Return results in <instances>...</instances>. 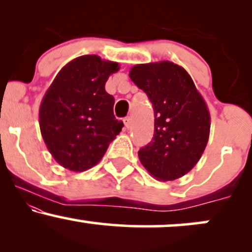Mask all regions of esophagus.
<instances>
[{
  "label": "esophagus",
  "instance_id": "esophagus-1",
  "mask_svg": "<svg viewBox=\"0 0 252 252\" xmlns=\"http://www.w3.org/2000/svg\"><path fill=\"white\" fill-rule=\"evenodd\" d=\"M123 122H124V126H126V129H129L130 126H131V118H130V117H126V118H124Z\"/></svg>",
  "mask_w": 252,
  "mask_h": 252
}]
</instances>
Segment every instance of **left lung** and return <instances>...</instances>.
Returning a JSON list of instances; mask_svg holds the SVG:
<instances>
[{"label": "left lung", "mask_w": 252, "mask_h": 252, "mask_svg": "<svg viewBox=\"0 0 252 252\" xmlns=\"http://www.w3.org/2000/svg\"><path fill=\"white\" fill-rule=\"evenodd\" d=\"M130 79L154 108V137L138 158L158 180L173 181L189 172L209 142L211 117L189 72L170 62L138 63Z\"/></svg>", "instance_id": "left-lung-1"}]
</instances>
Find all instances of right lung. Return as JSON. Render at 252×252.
<instances>
[{
	"label": "right lung",
	"instance_id": "add662e5",
	"mask_svg": "<svg viewBox=\"0 0 252 252\" xmlns=\"http://www.w3.org/2000/svg\"><path fill=\"white\" fill-rule=\"evenodd\" d=\"M118 63L91 54L71 60L58 72L39 109L43 142L54 160L72 172L99 162L123 123L114 116L115 98L105 83Z\"/></svg>",
	"mask_w": 252,
	"mask_h": 252
}]
</instances>
